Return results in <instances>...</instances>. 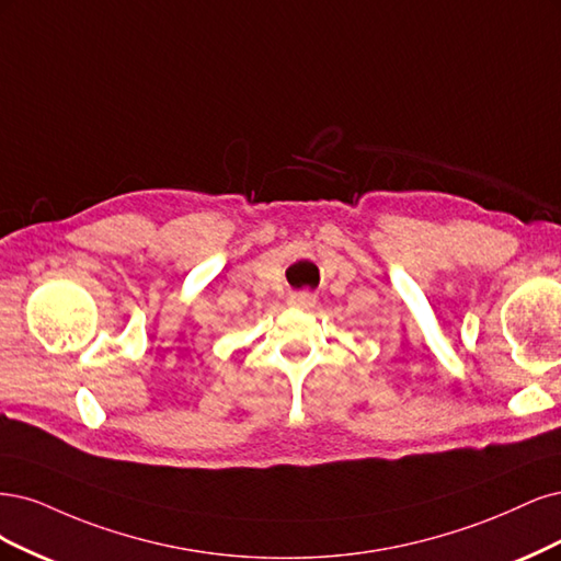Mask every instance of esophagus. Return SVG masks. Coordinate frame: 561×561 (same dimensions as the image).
Masks as SVG:
<instances>
[{
    "instance_id": "obj_1",
    "label": "esophagus",
    "mask_w": 561,
    "mask_h": 561,
    "mask_svg": "<svg viewBox=\"0 0 561 561\" xmlns=\"http://www.w3.org/2000/svg\"><path fill=\"white\" fill-rule=\"evenodd\" d=\"M288 302H291L294 307H300V310H307V307L314 305V298L310 294H294L291 298H288Z\"/></svg>"
}]
</instances>
